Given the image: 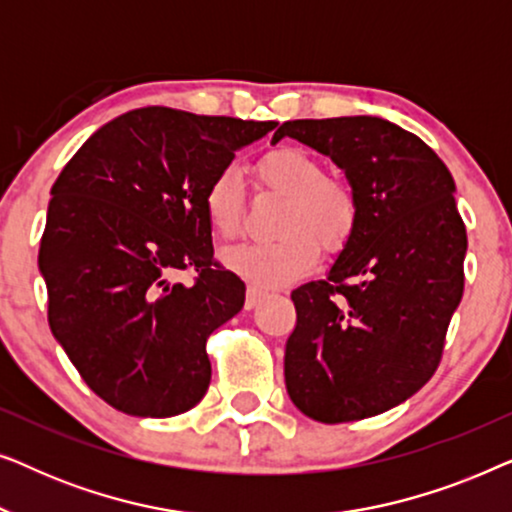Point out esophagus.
Listing matches in <instances>:
<instances>
[{
    "instance_id": "esophagus-1",
    "label": "esophagus",
    "mask_w": 512,
    "mask_h": 512,
    "mask_svg": "<svg viewBox=\"0 0 512 512\" xmlns=\"http://www.w3.org/2000/svg\"><path fill=\"white\" fill-rule=\"evenodd\" d=\"M265 298V291L261 286H249L247 289V307H256Z\"/></svg>"
}]
</instances>
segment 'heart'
Here are the masks:
<instances>
[{"label": "heart", "mask_w": 512, "mask_h": 512, "mask_svg": "<svg viewBox=\"0 0 512 512\" xmlns=\"http://www.w3.org/2000/svg\"><path fill=\"white\" fill-rule=\"evenodd\" d=\"M261 186L286 195L272 240L244 242L223 251V263L251 282L272 286L303 275L317 263L319 243L340 249L359 223V198L345 179L328 177L314 153L300 146H279L256 163ZM209 226L219 237H235L244 223V186L237 167H223L202 198Z\"/></svg>", "instance_id": "b5f03b06"}]
</instances>
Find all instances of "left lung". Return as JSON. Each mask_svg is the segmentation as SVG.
Segmentation results:
<instances>
[{
    "label": "left lung",
    "instance_id": "left-lung-1",
    "mask_svg": "<svg viewBox=\"0 0 512 512\" xmlns=\"http://www.w3.org/2000/svg\"><path fill=\"white\" fill-rule=\"evenodd\" d=\"M347 174L359 223L326 279L293 289L286 340L291 401L324 424L396 408L436 373L464 296L466 226L454 179L431 146L377 116L286 121Z\"/></svg>",
    "mask_w": 512,
    "mask_h": 512
}]
</instances>
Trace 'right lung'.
I'll return each instance as SVG.
<instances>
[{"mask_svg":"<svg viewBox=\"0 0 512 512\" xmlns=\"http://www.w3.org/2000/svg\"><path fill=\"white\" fill-rule=\"evenodd\" d=\"M275 125L135 109L88 137L55 179L39 247L48 324L111 408L174 417L207 394V338L247 289L214 258L202 198L235 151Z\"/></svg>","mask_w":512,"mask_h":512,"instance_id":"right-lung-1","label":"right lung"}]
</instances>
